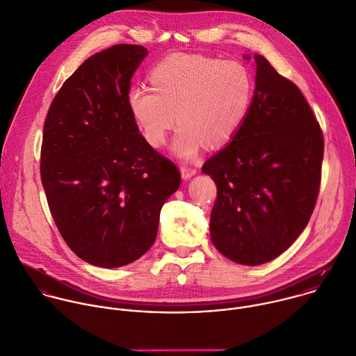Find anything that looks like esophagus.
I'll use <instances>...</instances> for the list:
<instances>
[{"label": "esophagus", "mask_w": 356, "mask_h": 356, "mask_svg": "<svg viewBox=\"0 0 356 356\" xmlns=\"http://www.w3.org/2000/svg\"><path fill=\"white\" fill-rule=\"evenodd\" d=\"M195 174H196V168H192V167H188V165L181 167V175H182L184 179H189Z\"/></svg>", "instance_id": "1"}]
</instances>
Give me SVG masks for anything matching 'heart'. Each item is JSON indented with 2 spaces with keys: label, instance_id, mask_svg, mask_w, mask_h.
<instances>
[{
  "label": "heart",
  "instance_id": "heart-1",
  "mask_svg": "<svg viewBox=\"0 0 356 356\" xmlns=\"http://www.w3.org/2000/svg\"><path fill=\"white\" fill-rule=\"evenodd\" d=\"M149 82L129 90L131 114L154 147L165 143L178 120L174 153L182 159L195 157L204 143L218 147L234 139L254 99L253 75L239 61L172 56L150 71Z\"/></svg>",
  "mask_w": 356,
  "mask_h": 356
}]
</instances>
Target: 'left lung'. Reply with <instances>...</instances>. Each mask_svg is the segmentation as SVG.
Instances as JSON below:
<instances>
[{"instance_id":"8db88e82","label":"left lung","mask_w":356,"mask_h":356,"mask_svg":"<svg viewBox=\"0 0 356 356\" xmlns=\"http://www.w3.org/2000/svg\"><path fill=\"white\" fill-rule=\"evenodd\" d=\"M254 61L250 113L236 136L202 167L217 185L211 241L225 257L246 266L275 259L305 229L324 153L321 128L298 86L263 56Z\"/></svg>"}]
</instances>
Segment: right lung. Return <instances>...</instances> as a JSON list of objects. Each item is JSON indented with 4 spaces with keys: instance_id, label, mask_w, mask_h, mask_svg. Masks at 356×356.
<instances>
[{
    "instance_id": "right-lung-1",
    "label": "right lung",
    "mask_w": 356,
    "mask_h": 356,
    "mask_svg": "<svg viewBox=\"0 0 356 356\" xmlns=\"http://www.w3.org/2000/svg\"><path fill=\"white\" fill-rule=\"evenodd\" d=\"M146 56L136 44L92 56L64 82L44 121L40 175L51 216L71 250L99 267L129 264L152 248L161 207L181 184L128 106Z\"/></svg>"
}]
</instances>
